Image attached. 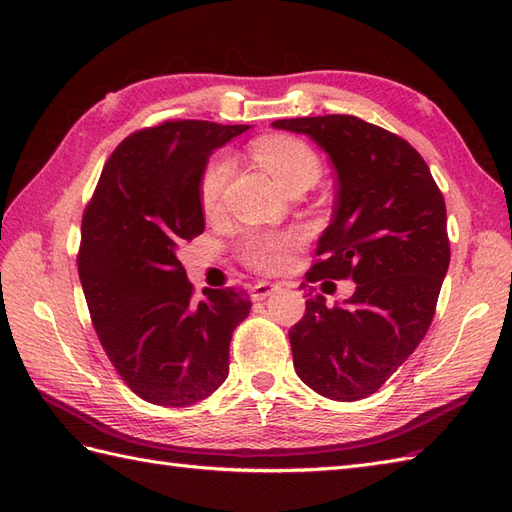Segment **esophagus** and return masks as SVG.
Segmentation results:
<instances>
[{"mask_svg":"<svg viewBox=\"0 0 512 512\" xmlns=\"http://www.w3.org/2000/svg\"><path fill=\"white\" fill-rule=\"evenodd\" d=\"M277 290H281V286L273 284V281H257V284L250 288V299H253V301H264L270 295H275Z\"/></svg>","mask_w":512,"mask_h":512,"instance_id":"obj_1","label":"esophagus"}]
</instances>
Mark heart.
Masks as SVG:
<instances>
[{
	"label": "heart",
	"instance_id": "1",
	"mask_svg": "<svg viewBox=\"0 0 512 512\" xmlns=\"http://www.w3.org/2000/svg\"><path fill=\"white\" fill-rule=\"evenodd\" d=\"M253 156L270 176L275 178L281 189L288 191L295 184H310L319 178V158L314 151L290 136H266L253 145ZM231 173V158L224 154L213 156L202 169L198 198L204 211H211L224 189ZM299 242L292 233H253L242 239L239 255L248 266L257 270H277L284 266L290 248Z\"/></svg>",
	"mask_w": 512,
	"mask_h": 512
}]
</instances>
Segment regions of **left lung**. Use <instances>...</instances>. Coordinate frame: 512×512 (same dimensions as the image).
I'll return each mask as SVG.
<instances>
[{
    "mask_svg": "<svg viewBox=\"0 0 512 512\" xmlns=\"http://www.w3.org/2000/svg\"><path fill=\"white\" fill-rule=\"evenodd\" d=\"M275 129L308 136L328 154L336 202L308 281L347 279L350 299L306 301L290 330L295 372L317 394L372 396L427 334L449 270L447 206L427 162L407 140L356 116H303ZM306 286V284H303Z\"/></svg>",
    "mask_w": 512,
    "mask_h": 512,
    "instance_id": "8db88e82",
    "label": "left lung"
}]
</instances>
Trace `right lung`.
Wrapping results in <instances>:
<instances>
[{"label": "right lung", "instance_id": "add662e5", "mask_svg": "<svg viewBox=\"0 0 512 512\" xmlns=\"http://www.w3.org/2000/svg\"><path fill=\"white\" fill-rule=\"evenodd\" d=\"M250 125L169 121L125 138L83 215L79 277L94 330L116 372L151 405L187 407L228 376L246 292L193 286L178 259L204 231L198 198L215 149Z\"/></svg>", "mask_w": 512, "mask_h": 512}]
</instances>
